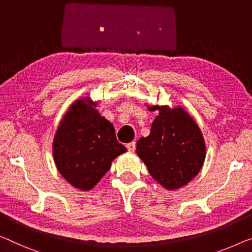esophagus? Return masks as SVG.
Returning <instances> with one entry per match:
<instances>
[{
    "label": "esophagus",
    "instance_id": "esophagus-1",
    "mask_svg": "<svg viewBox=\"0 0 252 252\" xmlns=\"http://www.w3.org/2000/svg\"><path fill=\"white\" fill-rule=\"evenodd\" d=\"M126 148L129 152H134V149H136V142L132 141V142H129V144H126Z\"/></svg>",
    "mask_w": 252,
    "mask_h": 252
}]
</instances>
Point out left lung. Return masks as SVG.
<instances>
[{"mask_svg": "<svg viewBox=\"0 0 252 252\" xmlns=\"http://www.w3.org/2000/svg\"><path fill=\"white\" fill-rule=\"evenodd\" d=\"M158 111L148 137L137 141V155L149 174L166 190L187 186L206 158V144L200 127L182 106L153 105Z\"/></svg>", "mask_w": 252, "mask_h": 252, "instance_id": "1", "label": "left lung"}]
</instances>
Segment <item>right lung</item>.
Listing matches in <instances>:
<instances>
[{
  "mask_svg": "<svg viewBox=\"0 0 252 252\" xmlns=\"http://www.w3.org/2000/svg\"><path fill=\"white\" fill-rule=\"evenodd\" d=\"M89 96L70 105L53 139L55 166L71 186L81 191L95 187L126 148L116 140L113 125L96 110Z\"/></svg>",
  "mask_w": 252,
  "mask_h": 252,
  "instance_id": "obj_1",
  "label": "right lung"
}]
</instances>
